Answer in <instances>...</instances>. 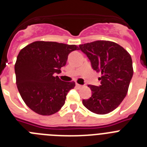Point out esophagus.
<instances>
[{
	"instance_id": "34e87169",
	"label": "esophagus",
	"mask_w": 147,
	"mask_h": 147,
	"mask_svg": "<svg viewBox=\"0 0 147 147\" xmlns=\"http://www.w3.org/2000/svg\"><path fill=\"white\" fill-rule=\"evenodd\" d=\"M76 86L78 88H82V85H80V84H77V83H76Z\"/></svg>"
}]
</instances>
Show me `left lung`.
Returning <instances> with one entry per match:
<instances>
[{
  "label": "left lung",
  "mask_w": 147,
  "mask_h": 147,
  "mask_svg": "<svg viewBox=\"0 0 147 147\" xmlns=\"http://www.w3.org/2000/svg\"><path fill=\"white\" fill-rule=\"evenodd\" d=\"M80 49L90 61L92 68L102 74L99 86L88 85L92 96L83 99V105L94 113L112 112L128 91L133 75L130 54L119 44L106 40L80 45Z\"/></svg>",
  "instance_id": "obj_1"
}]
</instances>
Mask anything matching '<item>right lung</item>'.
I'll return each instance as SVG.
<instances>
[{
    "label": "right lung",
    "instance_id": "1",
    "mask_svg": "<svg viewBox=\"0 0 147 147\" xmlns=\"http://www.w3.org/2000/svg\"><path fill=\"white\" fill-rule=\"evenodd\" d=\"M75 45L36 41L20 51L15 65L18 91L26 105L42 115L56 113L65 102L74 82H63L55 74L65 65Z\"/></svg>",
    "mask_w": 147,
    "mask_h": 147
}]
</instances>
